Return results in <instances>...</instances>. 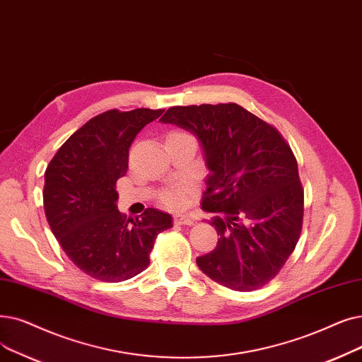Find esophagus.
Instances as JSON below:
<instances>
[{
  "label": "esophagus",
  "instance_id": "34e87169",
  "mask_svg": "<svg viewBox=\"0 0 362 362\" xmlns=\"http://www.w3.org/2000/svg\"><path fill=\"white\" fill-rule=\"evenodd\" d=\"M175 223H177V225H194V220L191 217L185 216V214H177V216H175Z\"/></svg>",
  "mask_w": 362,
  "mask_h": 362
}]
</instances>
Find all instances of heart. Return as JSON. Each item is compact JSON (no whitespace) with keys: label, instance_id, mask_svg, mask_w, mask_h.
<instances>
[{"label":"heart","instance_id":"1","mask_svg":"<svg viewBox=\"0 0 362 362\" xmlns=\"http://www.w3.org/2000/svg\"><path fill=\"white\" fill-rule=\"evenodd\" d=\"M185 132H171L167 137H179L186 136ZM194 191V185L189 180H182L177 183H173L160 192L158 198L168 209H182L186 206L187 199H189L191 194Z\"/></svg>","mask_w":362,"mask_h":362}]
</instances>
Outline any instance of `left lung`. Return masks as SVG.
Returning a JSON list of instances; mask_svg holds the SVG:
<instances>
[{
    "label": "left lung",
    "instance_id": "1",
    "mask_svg": "<svg viewBox=\"0 0 362 362\" xmlns=\"http://www.w3.org/2000/svg\"><path fill=\"white\" fill-rule=\"evenodd\" d=\"M160 121L194 133L211 171L201 206L216 213L218 241L197 257L199 269L230 290L266 286L302 233L303 187L290 145L237 103L173 106Z\"/></svg>",
    "mask_w": 362,
    "mask_h": 362
}]
</instances>
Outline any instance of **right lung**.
Segmentation results:
<instances>
[{"instance_id": "obj_1", "label": "right lung", "mask_w": 362, "mask_h": 362, "mask_svg": "<svg viewBox=\"0 0 362 362\" xmlns=\"http://www.w3.org/2000/svg\"><path fill=\"white\" fill-rule=\"evenodd\" d=\"M163 112L111 109L93 117L47 165V222L71 262L94 279L119 282L145 271L158 233L173 226L168 213L146 209L140 217H127L115 204L134 137Z\"/></svg>"}]
</instances>
